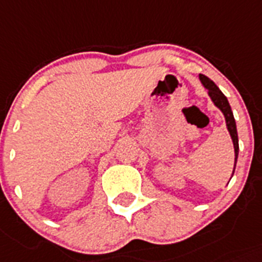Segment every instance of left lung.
Returning a JSON list of instances; mask_svg holds the SVG:
<instances>
[{"label":"left lung","instance_id":"1","mask_svg":"<svg viewBox=\"0 0 262 262\" xmlns=\"http://www.w3.org/2000/svg\"><path fill=\"white\" fill-rule=\"evenodd\" d=\"M199 79H200V81H202L203 86L208 90V95L211 97V99H212V102L214 103V106H216L217 108L221 110V112L224 114V116H225V121H226L227 130H229L231 139H233L234 154H235V163H234V170H233V174H234V172H235L236 160H238L239 142H238V132H236V124H235V119H234L233 111H231V107H230V104H229L227 98L225 97L224 93H222L221 90L217 88V85L214 84L211 79H208V77L204 75H199ZM231 177H233V176H231Z\"/></svg>","mask_w":262,"mask_h":262}]
</instances>
